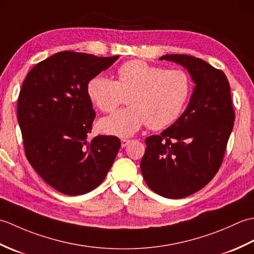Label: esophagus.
Segmentation results:
<instances>
[{
    "label": "esophagus",
    "mask_w": 254,
    "mask_h": 254,
    "mask_svg": "<svg viewBox=\"0 0 254 254\" xmlns=\"http://www.w3.org/2000/svg\"><path fill=\"white\" fill-rule=\"evenodd\" d=\"M128 143H130V139H127V138H122L121 139V147H126L127 146V145L128 144Z\"/></svg>",
    "instance_id": "obj_1"
}]
</instances>
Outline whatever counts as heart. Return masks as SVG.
Wrapping results in <instances>:
<instances>
[{
	"mask_svg": "<svg viewBox=\"0 0 254 254\" xmlns=\"http://www.w3.org/2000/svg\"><path fill=\"white\" fill-rule=\"evenodd\" d=\"M117 74V80L96 75L87 84L90 100L102 112H112L128 95V107L99 122L100 131L109 135L132 136L145 124L163 130L178 120L191 93L190 76L183 69L131 60L121 64Z\"/></svg>",
	"mask_w": 254,
	"mask_h": 254,
	"instance_id": "b5f03b06",
	"label": "heart"
}]
</instances>
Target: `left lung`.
<instances>
[{"instance_id":"8db88e82","label":"left lung","mask_w":254,"mask_h":254,"mask_svg":"<svg viewBox=\"0 0 254 254\" xmlns=\"http://www.w3.org/2000/svg\"><path fill=\"white\" fill-rule=\"evenodd\" d=\"M195 83L186 111L159 135L145 139L141 171L149 189L168 198H182L204 188L223 164L235 111L230 86L222 69L202 59L167 55Z\"/></svg>"}]
</instances>
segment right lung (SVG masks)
Listing matches in <instances>:
<instances>
[{
  "label": "right lung",
  "mask_w": 254,
  "mask_h": 254,
  "mask_svg": "<svg viewBox=\"0 0 254 254\" xmlns=\"http://www.w3.org/2000/svg\"><path fill=\"white\" fill-rule=\"evenodd\" d=\"M118 58L59 52L36 64L21 86L17 119L25 155L63 194L82 195L98 187L120 149L117 136L87 138L96 117L87 84Z\"/></svg>",
  "instance_id": "right-lung-1"
}]
</instances>
